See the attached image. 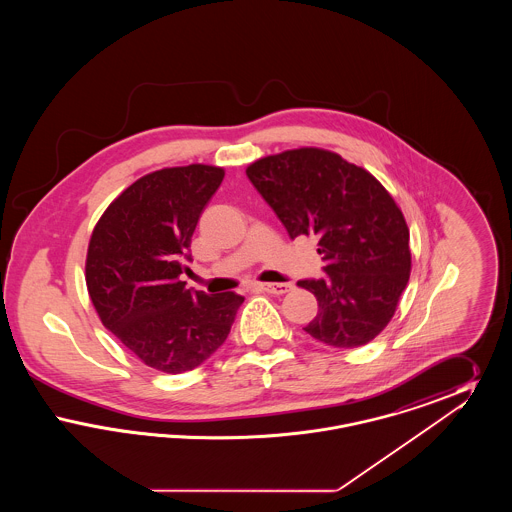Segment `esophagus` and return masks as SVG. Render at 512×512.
<instances>
[{"instance_id": "obj_1", "label": "esophagus", "mask_w": 512, "mask_h": 512, "mask_svg": "<svg viewBox=\"0 0 512 512\" xmlns=\"http://www.w3.org/2000/svg\"><path fill=\"white\" fill-rule=\"evenodd\" d=\"M259 288L263 292L272 293V295H282V293L292 292V284L284 282V284H259Z\"/></svg>"}]
</instances>
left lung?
<instances>
[{
  "mask_svg": "<svg viewBox=\"0 0 512 512\" xmlns=\"http://www.w3.org/2000/svg\"><path fill=\"white\" fill-rule=\"evenodd\" d=\"M245 174L292 240L318 238L326 276L297 282L318 301L303 330L341 349L374 340L411 276L409 226L388 190L363 167L318 147L268 155Z\"/></svg>",
  "mask_w": 512,
  "mask_h": 512,
  "instance_id": "left-lung-1",
  "label": "left lung"
}]
</instances>
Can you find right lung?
<instances>
[{
  "label": "right lung",
  "mask_w": 512,
  "mask_h": 512,
  "mask_svg": "<svg viewBox=\"0 0 512 512\" xmlns=\"http://www.w3.org/2000/svg\"><path fill=\"white\" fill-rule=\"evenodd\" d=\"M224 169L149 172L101 215L86 255V286L107 330L144 363L180 374L205 363L230 334L244 297L186 290L184 261Z\"/></svg>",
  "instance_id": "1"
}]
</instances>
